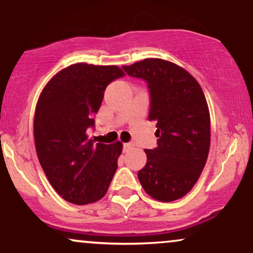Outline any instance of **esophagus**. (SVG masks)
I'll return each instance as SVG.
<instances>
[{
    "label": "esophagus",
    "mask_w": 253,
    "mask_h": 253,
    "mask_svg": "<svg viewBox=\"0 0 253 253\" xmlns=\"http://www.w3.org/2000/svg\"><path fill=\"white\" fill-rule=\"evenodd\" d=\"M132 146H133V145L130 144V143L124 144V152H128V150H129Z\"/></svg>",
    "instance_id": "obj_1"
}]
</instances>
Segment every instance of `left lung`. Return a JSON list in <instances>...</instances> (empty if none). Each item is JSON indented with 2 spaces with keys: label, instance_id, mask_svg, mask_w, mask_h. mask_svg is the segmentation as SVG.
I'll list each match as a JSON object with an SVG mask.
<instances>
[{
  "label": "left lung",
  "instance_id": "left-lung-1",
  "mask_svg": "<svg viewBox=\"0 0 253 253\" xmlns=\"http://www.w3.org/2000/svg\"><path fill=\"white\" fill-rule=\"evenodd\" d=\"M127 75L146 81L149 120L157 121L158 146L145 150L139 170L141 187L151 197L171 202L187 195L201 175L211 145V118L201 86L187 70L158 58L123 66Z\"/></svg>",
  "mask_w": 253,
  "mask_h": 253
}]
</instances>
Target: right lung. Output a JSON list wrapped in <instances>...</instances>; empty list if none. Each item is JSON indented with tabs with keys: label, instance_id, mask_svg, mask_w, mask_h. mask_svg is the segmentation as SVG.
Returning a JSON list of instances; mask_svg holds the SVG:
<instances>
[{
	"label": "right lung",
	"instance_id": "right-lung-1",
	"mask_svg": "<svg viewBox=\"0 0 253 253\" xmlns=\"http://www.w3.org/2000/svg\"><path fill=\"white\" fill-rule=\"evenodd\" d=\"M125 76L115 65L72 64L48 81L38 100L33 132L38 159L53 189L75 205L106 195L123 144H94L86 130L110 82Z\"/></svg>",
	"mask_w": 253,
	"mask_h": 253
}]
</instances>
